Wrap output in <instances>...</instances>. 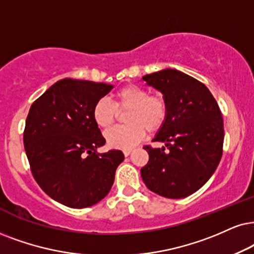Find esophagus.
<instances>
[{
	"label": "esophagus",
	"mask_w": 254,
	"mask_h": 254,
	"mask_svg": "<svg viewBox=\"0 0 254 254\" xmlns=\"http://www.w3.org/2000/svg\"><path fill=\"white\" fill-rule=\"evenodd\" d=\"M131 152H132V149H127V150H124V151H123V153H124V156H125V157L129 156Z\"/></svg>",
	"instance_id": "esophagus-1"
}]
</instances>
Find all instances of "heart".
Segmentation results:
<instances>
[{
  "mask_svg": "<svg viewBox=\"0 0 254 254\" xmlns=\"http://www.w3.org/2000/svg\"><path fill=\"white\" fill-rule=\"evenodd\" d=\"M127 112V125L109 130L105 139L115 149H131L145 137L146 130L156 132L162 129L169 115V104L163 95H150L146 89L138 85H125L115 94L111 103L101 98L92 109V117L99 127L109 129L118 118V112Z\"/></svg>",
  "mask_w": 254,
  "mask_h": 254,
  "instance_id": "b5f03b06",
  "label": "heart"
}]
</instances>
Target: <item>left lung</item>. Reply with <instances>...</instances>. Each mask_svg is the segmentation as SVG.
Masks as SVG:
<instances>
[{
  "instance_id": "8db88e82",
  "label": "left lung",
  "mask_w": 254,
  "mask_h": 254,
  "mask_svg": "<svg viewBox=\"0 0 254 254\" xmlns=\"http://www.w3.org/2000/svg\"><path fill=\"white\" fill-rule=\"evenodd\" d=\"M164 95L169 104L165 124L145 145L149 162L140 169L147 189L165 198L194 193L206 183L223 155L224 122L217 101L203 83L175 69L143 77Z\"/></svg>"
}]
</instances>
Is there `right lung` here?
Instances as JSON below:
<instances>
[{
	"label": "right lung",
	"mask_w": 254,
	"mask_h": 254,
	"mask_svg": "<svg viewBox=\"0 0 254 254\" xmlns=\"http://www.w3.org/2000/svg\"><path fill=\"white\" fill-rule=\"evenodd\" d=\"M114 86L64 78L31 104L23 133L35 181L46 193L72 208H84L109 193L121 150L98 153L105 144L92 109Z\"/></svg>",
	"instance_id": "right-lung-1"
}]
</instances>
